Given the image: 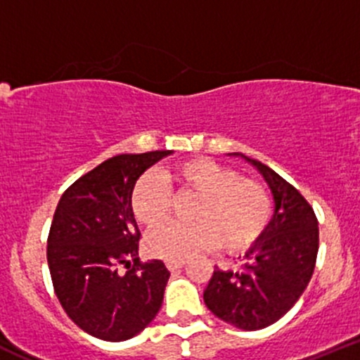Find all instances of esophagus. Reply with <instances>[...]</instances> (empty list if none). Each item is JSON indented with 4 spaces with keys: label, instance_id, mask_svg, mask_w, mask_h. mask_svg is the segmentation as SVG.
<instances>
[{
    "label": "esophagus",
    "instance_id": "obj_1",
    "mask_svg": "<svg viewBox=\"0 0 360 360\" xmlns=\"http://www.w3.org/2000/svg\"><path fill=\"white\" fill-rule=\"evenodd\" d=\"M167 267H169V271L176 273V271H179V269L184 267V262L183 260H169L167 262Z\"/></svg>",
    "mask_w": 360,
    "mask_h": 360
}]
</instances>
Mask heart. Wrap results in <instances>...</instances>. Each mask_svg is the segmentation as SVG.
<instances>
[{"label": "heart", "mask_w": 360, "mask_h": 360, "mask_svg": "<svg viewBox=\"0 0 360 360\" xmlns=\"http://www.w3.org/2000/svg\"><path fill=\"white\" fill-rule=\"evenodd\" d=\"M177 191L197 195L190 223L160 226L146 240L149 253L163 260H186L202 251L221 248L243 253L258 243L271 219V198L253 179L211 158H191L163 174ZM170 190L158 176L144 174L130 195L131 212L144 226H158L170 212Z\"/></svg>", "instance_id": "1"}]
</instances>
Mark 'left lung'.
I'll use <instances>...</instances> for the list:
<instances>
[{
    "instance_id": "1",
    "label": "left lung",
    "mask_w": 360,
    "mask_h": 360,
    "mask_svg": "<svg viewBox=\"0 0 360 360\" xmlns=\"http://www.w3.org/2000/svg\"><path fill=\"white\" fill-rule=\"evenodd\" d=\"M229 156H239L264 177L274 214L239 271L214 267L204 302L223 322L257 330L278 322L308 287L319 253V221L306 198L280 174L240 153Z\"/></svg>"
}]
</instances>
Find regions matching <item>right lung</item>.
Segmentation results:
<instances>
[{"mask_svg":"<svg viewBox=\"0 0 360 360\" xmlns=\"http://www.w3.org/2000/svg\"><path fill=\"white\" fill-rule=\"evenodd\" d=\"M172 151L120 155L77 179L59 198L47 239L54 292L66 315L103 341L137 336L158 315L169 269L139 260L135 181ZM134 267L117 274L120 264Z\"/></svg>","mask_w":360,"mask_h":360,"instance_id":"add662e5","label":"right lung"}]
</instances>
